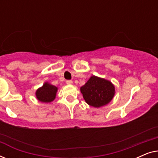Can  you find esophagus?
I'll return each instance as SVG.
<instances>
[{
	"label": "esophagus",
	"mask_w": 158,
	"mask_h": 158,
	"mask_svg": "<svg viewBox=\"0 0 158 158\" xmlns=\"http://www.w3.org/2000/svg\"><path fill=\"white\" fill-rule=\"evenodd\" d=\"M66 83L68 84V85H72L73 81H66Z\"/></svg>",
	"instance_id": "34e87169"
}]
</instances>
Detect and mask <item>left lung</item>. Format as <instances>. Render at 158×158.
Here are the masks:
<instances>
[{
	"label": "left lung",
	"instance_id": "8db88e82",
	"mask_svg": "<svg viewBox=\"0 0 158 158\" xmlns=\"http://www.w3.org/2000/svg\"><path fill=\"white\" fill-rule=\"evenodd\" d=\"M84 100L88 105L99 108L109 103L115 94L111 82L93 75L81 88Z\"/></svg>",
	"mask_w": 158,
	"mask_h": 158
}]
</instances>
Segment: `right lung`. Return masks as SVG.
<instances>
[{
	"mask_svg": "<svg viewBox=\"0 0 158 158\" xmlns=\"http://www.w3.org/2000/svg\"><path fill=\"white\" fill-rule=\"evenodd\" d=\"M58 88L48 83H44L42 87L36 91V98L41 102L50 103L55 100Z\"/></svg>",
	"mask_w": 158,
	"mask_h": 158,
	"instance_id": "add662e5",
	"label": "right lung"
}]
</instances>
